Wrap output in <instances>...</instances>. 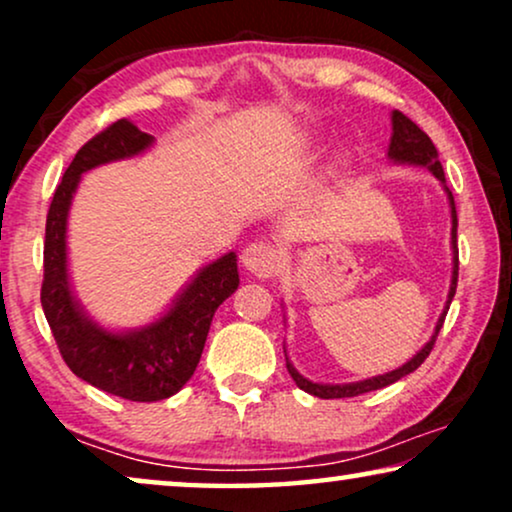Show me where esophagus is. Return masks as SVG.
I'll return each instance as SVG.
<instances>
[{"mask_svg":"<svg viewBox=\"0 0 512 512\" xmlns=\"http://www.w3.org/2000/svg\"><path fill=\"white\" fill-rule=\"evenodd\" d=\"M242 265L256 277H272L279 270V254L268 242H251L242 251Z\"/></svg>","mask_w":512,"mask_h":512,"instance_id":"obj_1","label":"esophagus"}]
</instances>
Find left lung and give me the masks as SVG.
Returning <instances> with one entry per match:
<instances>
[{"mask_svg": "<svg viewBox=\"0 0 512 512\" xmlns=\"http://www.w3.org/2000/svg\"><path fill=\"white\" fill-rule=\"evenodd\" d=\"M387 156H389L391 163H398V165L426 167V170H429L433 177H436L440 184H443V188H445L447 200H450V212H452V284H450V293H447L445 310H443V314H440V319H438V324H436V331H433L431 340L426 342V345L419 349V352L412 356L408 363H403L401 368L391 370V373H384V375H377V377H368V380L349 382V384H319V382H310V380H307V377H303L296 368H293V363L289 361V356H286V349H284L286 368H289L293 382H296L303 391H307V394H312V396H317V398H349V396L368 394V391L389 387V384L398 382V380H401V377L415 373V370L424 363L426 356L431 354L433 345H436V338H438L440 328H443L445 314H447V310H450L454 291H457V277H459L457 207H454L452 191L445 184L443 165H440L438 151H436V146H433V142L429 139V135H426V132L419 128L417 123H412L410 118L405 116V114H401V111H398V109L391 111V142H389V153H387Z\"/></svg>", "mask_w": 512, "mask_h": 512, "instance_id": "obj_1", "label": "left lung"}]
</instances>
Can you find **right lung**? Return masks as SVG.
Listing matches in <instances>:
<instances>
[{
	"instance_id": "1",
	"label": "right lung",
	"mask_w": 512,
	"mask_h": 512,
	"mask_svg": "<svg viewBox=\"0 0 512 512\" xmlns=\"http://www.w3.org/2000/svg\"><path fill=\"white\" fill-rule=\"evenodd\" d=\"M151 144V135L121 118L81 146L48 209L41 284V307L69 370L107 394L139 403L170 398L191 380L216 307L240 286L237 256L230 251L205 265L163 317L135 331H107L74 298L67 270V216L81 174L139 156Z\"/></svg>"
}]
</instances>
